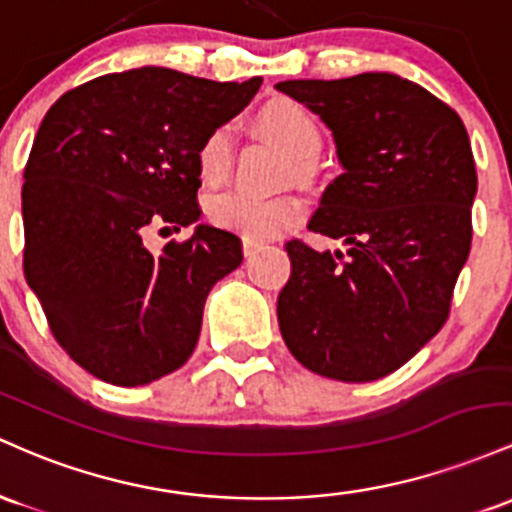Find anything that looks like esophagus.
<instances>
[{"label": "esophagus", "mask_w": 512, "mask_h": 512, "mask_svg": "<svg viewBox=\"0 0 512 512\" xmlns=\"http://www.w3.org/2000/svg\"><path fill=\"white\" fill-rule=\"evenodd\" d=\"M241 244H244V256H246V258L256 256L258 251L263 249V244H261V241L254 239V237H244V239H241Z\"/></svg>", "instance_id": "34e87169"}]
</instances>
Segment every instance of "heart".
Here are the masks:
<instances>
[{
  "label": "heart",
  "mask_w": 512,
  "mask_h": 512,
  "mask_svg": "<svg viewBox=\"0 0 512 512\" xmlns=\"http://www.w3.org/2000/svg\"><path fill=\"white\" fill-rule=\"evenodd\" d=\"M256 128L280 145L292 157L295 176L307 179L312 174V159L321 149V130L312 113L290 99L268 101L258 108L254 118ZM237 140L229 125H215L203 135L195 147V166L198 176L208 186H220L234 164ZM210 222L220 227H232L254 239H273L285 234L304 217V203L297 195H263L229 191L208 200L205 205Z\"/></svg>",
  "instance_id": "obj_1"
}]
</instances>
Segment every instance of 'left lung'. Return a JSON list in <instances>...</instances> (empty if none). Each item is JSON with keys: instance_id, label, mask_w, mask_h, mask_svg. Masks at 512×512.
I'll list each match as a JSON object with an SVG mask.
<instances>
[{"instance_id": "obj_1", "label": "left lung", "mask_w": 512, "mask_h": 512, "mask_svg": "<svg viewBox=\"0 0 512 512\" xmlns=\"http://www.w3.org/2000/svg\"><path fill=\"white\" fill-rule=\"evenodd\" d=\"M333 132L343 174L309 220L350 249L287 241L278 295L285 346L307 370L372 382L409 363L447 321L472 246L476 166L462 118L389 72L275 84Z\"/></svg>"}]
</instances>
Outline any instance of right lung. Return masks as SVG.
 Returning a JSON list of instances; mask_svg holds the SVG:
<instances>
[{"label": "right lung", "instance_id": "right-lung-1", "mask_svg": "<svg viewBox=\"0 0 512 512\" xmlns=\"http://www.w3.org/2000/svg\"><path fill=\"white\" fill-rule=\"evenodd\" d=\"M261 82L140 67L91 79L45 113L21 188L26 283L55 341L99 380L140 387L191 358L241 241L198 225L154 254L147 234L200 220L195 147Z\"/></svg>", "mask_w": 512, "mask_h": 512}]
</instances>
